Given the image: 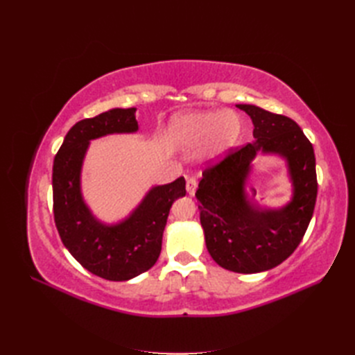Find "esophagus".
Here are the masks:
<instances>
[{"label": "esophagus", "instance_id": "34e87169", "mask_svg": "<svg viewBox=\"0 0 355 355\" xmlns=\"http://www.w3.org/2000/svg\"><path fill=\"white\" fill-rule=\"evenodd\" d=\"M197 187H198V182L196 178H188L187 179V191L189 196H194L196 191H197Z\"/></svg>", "mask_w": 355, "mask_h": 355}]
</instances>
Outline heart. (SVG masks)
Wrapping results in <instances>:
<instances>
[{
  "mask_svg": "<svg viewBox=\"0 0 355 355\" xmlns=\"http://www.w3.org/2000/svg\"><path fill=\"white\" fill-rule=\"evenodd\" d=\"M241 135V118L234 111H201L176 115L170 136L178 145L197 146L207 141L206 153L218 158L235 145Z\"/></svg>",
  "mask_w": 355,
  "mask_h": 355,
  "instance_id": "obj_1",
  "label": "heart"
}]
</instances>
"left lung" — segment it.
Returning <instances> with one entry per match:
<instances>
[{
  "mask_svg": "<svg viewBox=\"0 0 355 355\" xmlns=\"http://www.w3.org/2000/svg\"><path fill=\"white\" fill-rule=\"evenodd\" d=\"M237 106L252 118L254 142L231 149L218 164L204 170L196 197L213 261L225 270L254 274L280 265L302 241L317 200L315 155L292 118L254 105ZM257 152L286 159L294 197L282 209L256 208L245 194Z\"/></svg>",
  "mask_w": 355,
  "mask_h": 355,
  "instance_id": "8db88e82",
  "label": "left lung"
}]
</instances>
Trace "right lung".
<instances>
[{"label":"right lung","mask_w":355,"mask_h":355,"mask_svg":"<svg viewBox=\"0 0 355 355\" xmlns=\"http://www.w3.org/2000/svg\"><path fill=\"white\" fill-rule=\"evenodd\" d=\"M136 108H115L75 124L53 163V213L60 240L85 270L110 282H125L151 270L171 204L185 197V179L154 187L120 223L96 219L81 194V167L90 141L137 132Z\"/></svg>","instance_id":"1"}]
</instances>
